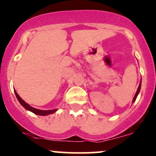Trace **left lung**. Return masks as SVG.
Returning a JSON list of instances; mask_svg holds the SVG:
<instances>
[{"label": "left lung", "mask_w": 156, "mask_h": 156, "mask_svg": "<svg viewBox=\"0 0 156 156\" xmlns=\"http://www.w3.org/2000/svg\"><path fill=\"white\" fill-rule=\"evenodd\" d=\"M140 87H141V81H140V84H139L138 88H137V92H136L135 95H134V98H133V100H132V102H134V101H135V100H136V99H137V95H138V94H139V93H140Z\"/></svg>", "instance_id": "left-lung-1"}]
</instances>
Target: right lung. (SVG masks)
I'll return each instance as SVG.
<instances>
[{"label":"right lung","instance_id":"obj_1","mask_svg":"<svg viewBox=\"0 0 156 156\" xmlns=\"http://www.w3.org/2000/svg\"><path fill=\"white\" fill-rule=\"evenodd\" d=\"M14 92H15V94H16V98H17V99L19 100V101L20 102V104L22 105L24 108H25V109L28 110V111H31V112L34 113V114H37V115H40V116H47V115H49V114H54V113L56 112V111H57V109L43 111V110H39V109H37V108L31 107L30 105H29L27 103H26L25 101H24V100H23L22 98L19 96V94L16 93V90H14Z\"/></svg>","mask_w":156,"mask_h":156}]
</instances>
